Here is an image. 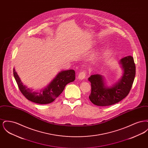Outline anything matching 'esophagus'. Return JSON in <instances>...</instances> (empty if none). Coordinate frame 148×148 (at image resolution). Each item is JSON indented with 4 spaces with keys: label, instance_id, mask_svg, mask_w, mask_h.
<instances>
[{
    "label": "esophagus",
    "instance_id": "esophagus-1",
    "mask_svg": "<svg viewBox=\"0 0 148 148\" xmlns=\"http://www.w3.org/2000/svg\"><path fill=\"white\" fill-rule=\"evenodd\" d=\"M86 77V73L85 71H82L78 75V79L80 80H83L85 79Z\"/></svg>",
    "mask_w": 148,
    "mask_h": 148
}]
</instances>
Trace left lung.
Wrapping results in <instances>:
<instances>
[{
	"label": "left lung",
	"mask_w": 148,
	"mask_h": 148,
	"mask_svg": "<svg viewBox=\"0 0 148 148\" xmlns=\"http://www.w3.org/2000/svg\"><path fill=\"white\" fill-rule=\"evenodd\" d=\"M123 75L111 86L106 85L104 77L98 74L88 78L92 90L89 98L94 104L109 106L115 104L125 98L132 88L135 76V65L132 56H125L119 60Z\"/></svg>",
	"instance_id": "left-lung-1"
}]
</instances>
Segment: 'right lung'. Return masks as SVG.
Listing matches in <instances>:
<instances>
[{
  "mask_svg": "<svg viewBox=\"0 0 148 148\" xmlns=\"http://www.w3.org/2000/svg\"><path fill=\"white\" fill-rule=\"evenodd\" d=\"M13 74L19 90L24 96L29 100L40 104H49L54 101L63 92L66 84L73 82L75 79L74 70L60 71L47 86L35 92L23 84L14 68Z\"/></svg>",
  "mask_w": 148,
  "mask_h": 148,
  "instance_id": "right-lung-1",
  "label": "right lung"
}]
</instances>
